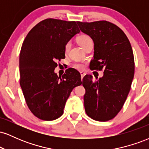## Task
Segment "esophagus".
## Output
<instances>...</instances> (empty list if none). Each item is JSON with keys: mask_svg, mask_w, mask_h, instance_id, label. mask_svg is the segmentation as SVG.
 I'll return each instance as SVG.
<instances>
[{"mask_svg": "<svg viewBox=\"0 0 149 149\" xmlns=\"http://www.w3.org/2000/svg\"><path fill=\"white\" fill-rule=\"evenodd\" d=\"M80 75H81V80H82V81H83V77H84L85 76V73H80Z\"/></svg>", "mask_w": 149, "mask_h": 149, "instance_id": "34e87169", "label": "esophagus"}]
</instances>
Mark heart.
Segmentation results:
<instances>
[{"mask_svg":"<svg viewBox=\"0 0 149 149\" xmlns=\"http://www.w3.org/2000/svg\"><path fill=\"white\" fill-rule=\"evenodd\" d=\"M77 42L79 45L83 47V49L86 47L88 44L92 42V40L89 36L86 35V34H81L77 38ZM70 47H71V43L69 42H66V45L64 46V53L65 54H67L69 52ZM74 67L76 69L80 70V71H83L85 69V65L84 64H76L74 65Z\"/></svg>","mask_w":149,"mask_h":149,"instance_id":"b5f03b06","label":"heart"}]
</instances>
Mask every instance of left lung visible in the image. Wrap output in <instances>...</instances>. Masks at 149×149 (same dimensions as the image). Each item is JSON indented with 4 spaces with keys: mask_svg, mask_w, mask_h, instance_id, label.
Returning <instances> with one entry per match:
<instances>
[{
    "mask_svg": "<svg viewBox=\"0 0 149 149\" xmlns=\"http://www.w3.org/2000/svg\"><path fill=\"white\" fill-rule=\"evenodd\" d=\"M80 31L94 42V58L90 69L104 76L92 80L86 75L84 106L87 115L97 121L113 118L123 107L134 75V59L127 36L118 26L107 21L77 22Z\"/></svg>",
    "mask_w": 149,
    "mask_h": 149,
    "instance_id": "obj_1",
    "label": "left lung"
}]
</instances>
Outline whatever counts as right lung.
Wrapping results in <instances>:
<instances>
[{
  "mask_svg": "<svg viewBox=\"0 0 149 149\" xmlns=\"http://www.w3.org/2000/svg\"><path fill=\"white\" fill-rule=\"evenodd\" d=\"M79 32L76 22L49 18L37 24L24 40L20 86L29 109L38 118L60 117L73 89L82 84L80 73L72 68L61 77L54 73L57 61L65 58L66 43Z\"/></svg>",
  "mask_w": 149,
  "mask_h": 149,
  "instance_id": "right-lung-1",
  "label": "right lung"
}]
</instances>
